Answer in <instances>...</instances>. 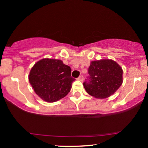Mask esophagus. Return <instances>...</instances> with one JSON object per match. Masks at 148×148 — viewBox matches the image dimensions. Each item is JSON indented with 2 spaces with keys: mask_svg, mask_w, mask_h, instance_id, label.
<instances>
[{
  "mask_svg": "<svg viewBox=\"0 0 148 148\" xmlns=\"http://www.w3.org/2000/svg\"><path fill=\"white\" fill-rule=\"evenodd\" d=\"M77 79L81 81V82H82V81H84V76H83V75H80V76L79 77L77 78Z\"/></svg>",
  "mask_w": 148,
  "mask_h": 148,
  "instance_id": "1",
  "label": "esophagus"
}]
</instances>
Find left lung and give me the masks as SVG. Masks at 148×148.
Listing matches in <instances>:
<instances>
[{"label":"left lung","instance_id":"left-lung-1","mask_svg":"<svg viewBox=\"0 0 148 148\" xmlns=\"http://www.w3.org/2000/svg\"><path fill=\"white\" fill-rule=\"evenodd\" d=\"M123 73L122 68L114 60H94L89 66V79L83 85L86 92L94 98H108L122 85Z\"/></svg>","mask_w":148,"mask_h":148}]
</instances>
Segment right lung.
<instances>
[{"instance_id": "1", "label": "right lung", "mask_w": 148, "mask_h": 148, "mask_svg": "<svg viewBox=\"0 0 148 148\" xmlns=\"http://www.w3.org/2000/svg\"><path fill=\"white\" fill-rule=\"evenodd\" d=\"M71 69L58 59L43 58L33 66L29 81L36 94L42 100L54 102L70 92L73 82Z\"/></svg>"}]
</instances>
